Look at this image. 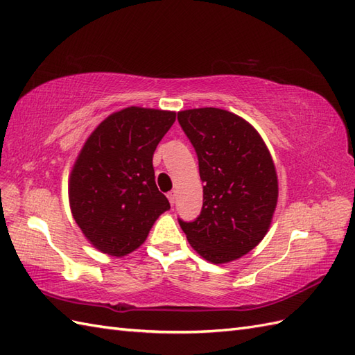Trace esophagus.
<instances>
[{
    "label": "esophagus",
    "instance_id": "1",
    "mask_svg": "<svg viewBox=\"0 0 355 355\" xmlns=\"http://www.w3.org/2000/svg\"><path fill=\"white\" fill-rule=\"evenodd\" d=\"M168 199H169V202H171V205H174V204H175V199H177V193L174 192V190H172V192H169V193H168Z\"/></svg>",
    "mask_w": 355,
    "mask_h": 355
}]
</instances>
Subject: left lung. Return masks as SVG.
I'll return each instance as SVG.
<instances>
[{
  "instance_id": "left-lung-1",
  "label": "left lung",
  "mask_w": 355,
  "mask_h": 355,
  "mask_svg": "<svg viewBox=\"0 0 355 355\" xmlns=\"http://www.w3.org/2000/svg\"><path fill=\"white\" fill-rule=\"evenodd\" d=\"M178 123L205 184L201 214L195 222L178 220L181 230L211 264L239 259L270 230L279 196L275 162L255 127L225 109H186Z\"/></svg>"
}]
</instances>
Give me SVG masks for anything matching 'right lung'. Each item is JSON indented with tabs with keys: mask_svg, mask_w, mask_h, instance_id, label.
I'll list each match as a JSON object with an SVG mask.
<instances>
[{
	"mask_svg": "<svg viewBox=\"0 0 355 355\" xmlns=\"http://www.w3.org/2000/svg\"><path fill=\"white\" fill-rule=\"evenodd\" d=\"M174 121V111L130 106L106 116L88 136L70 172L69 202L97 250L129 255L171 208L154 181L153 154Z\"/></svg>",
	"mask_w": 355,
	"mask_h": 355,
	"instance_id": "add662e5",
	"label": "right lung"
}]
</instances>
